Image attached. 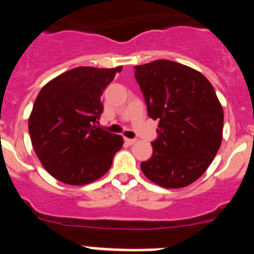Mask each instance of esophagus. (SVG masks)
<instances>
[{"mask_svg":"<svg viewBox=\"0 0 254 254\" xmlns=\"http://www.w3.org/2000/svg\"><path fill=\"white\" fill-rule=\"evenodd\" d=\"M125 142L128 143V145H132V143L136 142V138H127V137H125Z\"/></svg>","mask_w":254,"mask_h":254,"instance_id":"obj_1","label":"esophagus"}]
</instances>
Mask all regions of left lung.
I'll return each mask as SVG.
<instances>
[{"label":"left lung","instance_id":"left-lung-1","mask_svg":"<svg viewBox=\"0 0 254 254\" xmlns=\"http://www.w3.org/2000/svg\"><path fill=\"white\" fill-rule=\"evenodd\" d=\"M147 114L159 121L152 155L141 163L147 179L183 188L202 176L223 140L224 112L201 72L168 60L134 66Z\"/></svg>","mask_w":254,"mask_h":254}]
</instances>
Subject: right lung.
I'll list each match as a JSON object with an SVG mask.
<instances>
[{
    "mask_svg": "<svg viewBox=\"0 0 254 254\" xmlns=\"http://www.w3.org/2000/svg\"><path fill=\"white\" fill-rule=\"evenodd\" d=\"M116 68L76 67L44 85L29 117L33 149L44 169L66 185L82 186L111 169L123 138L96 126L102 94Z\"/></svg>",
    "mask_w": 254,
    "mask_h": 254,
    "instance_id": "obj_1",
    "label": "right lung"
}]
</instances>
